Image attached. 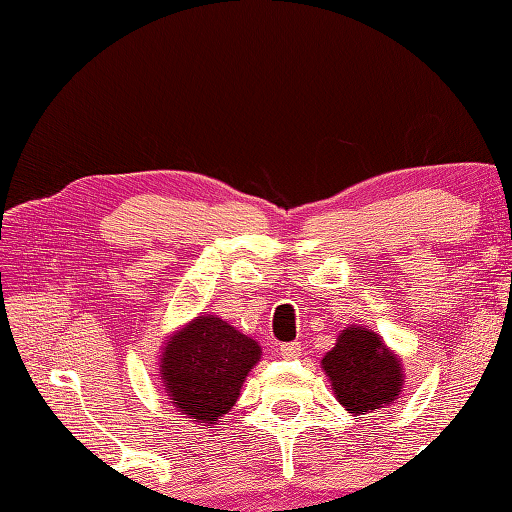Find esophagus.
I'll return each instance as SVG.
<instances>
[{"mask_svg": "<svg viewBox=\"0 0 512 512\" xmlns=\"http://www.w3.org/2000/svg\"><path fill=\"white\" fill-rule=\"evenodd\" d=\"M279 356L286 358V361H292V358L301 356V345L299 343H284L279 347Z\"/></svg>", "mask_w": 512, "mask_h": 512, "instance_id": "34e87169", "label": "esophagus"}]
</instances>
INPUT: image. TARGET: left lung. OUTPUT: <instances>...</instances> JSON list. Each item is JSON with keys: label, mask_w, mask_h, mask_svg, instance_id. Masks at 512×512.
<instances>
[{"label": "left lung", "mask_w": 512, "mask_h": 512, "mask_svg": "<svg viewBox=\"0 0 512 512\" xmlns=\"http://www.w3.org/2000/svg\"><path fill=\"white\" fill-rule=\"evenodd\" d=\"M323 369L334 396L354 416L391 405L405 383L398 356L376 332L356 325L341 332L334 350L323 358Z\"/></svg>", "instance_id": "8db88e82"}]
</instances>
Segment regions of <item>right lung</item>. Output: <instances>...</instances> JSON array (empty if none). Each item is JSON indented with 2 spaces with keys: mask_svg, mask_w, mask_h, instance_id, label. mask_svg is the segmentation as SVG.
Returning a JSON list of instances; mask_svg holds the SVG:
<instances>
[{
  "mask_svg": "<svg viewBox=\"0 0 512 512\" xmlns=\"http://www.w3.org/2000/svg\"><path fill=\"white\" fill-rule=\"evenodd\" d=\"M262 350L217 317H198L171 336L162 352V383L173 407L213 427L239 398Z\"/></svg>",
  "mask_w": 512,
  "mask_h": 512,
  "instance_id": "1",
  "label": "right lung"
}]
</instances>
